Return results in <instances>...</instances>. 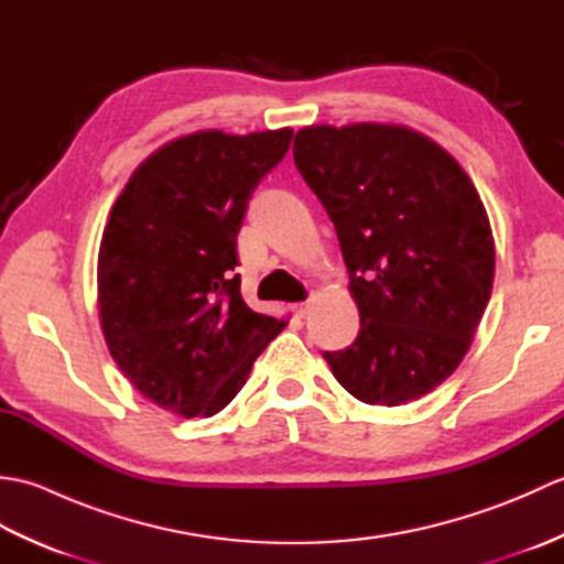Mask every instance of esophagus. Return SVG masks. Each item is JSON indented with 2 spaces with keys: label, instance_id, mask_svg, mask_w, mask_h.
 I'll return each mask as SVG.
<instances>
[{
  "label": "esophagus",
  "instance_id": "34e87169",
  "mask_svg": "<svg viewBox=\"0 0 564 564\" xmlns=\"http://www.w3.org/2000/svg\"><path fill=\"white\" fill-rule=\"evenodd\" d=\"M293 313H295V317H305L307 315V303H295Z\"/></svg>",
  "mask_w": 564,
  "mask_h": 564
}]
</instances>
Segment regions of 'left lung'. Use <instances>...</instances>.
Returning <instances> with one entry per match:
<instances>
[{
    "label": "left lung",
    "instance_id": "8db88e82",
    "mask_svg": "<svg viewBox=\"0 0 564 564\" xmlns=\"http://www.w3.org/2000/svg\"><path fill=\"white\" fill-rule=\"evenodd\" d=\"M293 160L337 227L361 332L325 351L366 404L398 406L446 380L492 293L495 239L470 176L406 126L297 130Z\"/></svg>",
    "mask_w": 564,
    "mask_h": 564
}]
</instances>
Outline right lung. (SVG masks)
Returning <instances> with one entry per match:
<instances>
[{
  "mask_svg": "<svg viewBox=\"0 0 564 564\" xmlns=\"http://www.w3.org/2000/svg\"><path fill=\"white\" fill-rule=\"evenodd\" d=\"M293 130L166 142L116 198L99 247V317L123 376L178 416L232 402L251 364L285 327L239 293L237 235L251 191Z\"/></svg>",
  "mask_w": 564,
  "mask_h": 564,
  "instance_id": "obj_1",
  "label": "right lung"
}]
</instances>
